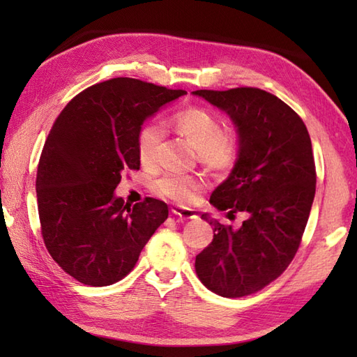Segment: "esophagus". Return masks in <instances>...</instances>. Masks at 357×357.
<instances>
[{
	"mask_svg": "<svg viewBox=\"0 0 357 357\" xmlns=\"http://www.w3.org/2000/svg\"><path fill=\"white\" fill-rule=\"evenodd\" d=\"M172 213L176 215L181 219H196L198 218V213L193 208H187V207H181V206H174L172 208Z\"/></svg>",
	"mask_w": 357,
	"mask_h": 357,
	"instance_id": "esophagus-1",
	"label": "esophagus"
}]
</instances>
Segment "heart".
Instances as JSON below:
<instances>
[{
    "instance_id": "b5f03b06",
    "label": "heart",
    "mask_w": 357,
    "mask_h": 357,
    "mask_svg": "<svg viewBox=\"0 0 357 357\" xmlns=\"http://www.w3.org/2000/svg\"><path fill=\"white\" fill-rule=\"evenodd\" d=\"M172 126L176 133L198 151L199 159L211 170L222 172L236 161V149L225 139V128L221 121L210 112L190 107L174 113ZM164 132L156 124L144 126L138 133V156L144 167L155 164L159 144ZM204 181L190 174H165L158 181V192L176 202L188 204L202 190Z\"/></svg>"
}]
</instances>
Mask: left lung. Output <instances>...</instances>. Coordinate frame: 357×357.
<instances>
[{"label": "left lung", "mask_w": 357, "mask_h": 357, "mask_svg": "<svg viewBox=\"0 0 357 357\" xmlns=\"http://www.w3.org/2000/svg\"><path fill=\"white\" fill-rule=\"evenodd\" d=\"M192 93L222 110L238 133L236 161L210 204L229 219L247 215L233 227L202 213L215 234L195 268L208 290L241 298L282 275L298 252L316 192L312 139L298 113L265 90Z\"/></svg>", "instance_id": "1"}]
</instances>
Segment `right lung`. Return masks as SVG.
Returning <instances> with one entry per match:
<instances>
[{"label": "right lung", "instance_id": "obj_1", "mask_svg": "<svg viewBox=\"0 0 357 357\" xmlns=\"http://www.w3.org/2000/svg\"><path fill=\"white\" fill-rule=\"evenodd\" d=\"M184 95L113 78L75 96L56 118L38 164V213L53 261L79 282L105 287L127 276L169 216L164 201L132 206L115 188L121 174L139 169L142 124Z\"/></svg>", "mask_w": 357, "mask_h": 357}]
</instances>
